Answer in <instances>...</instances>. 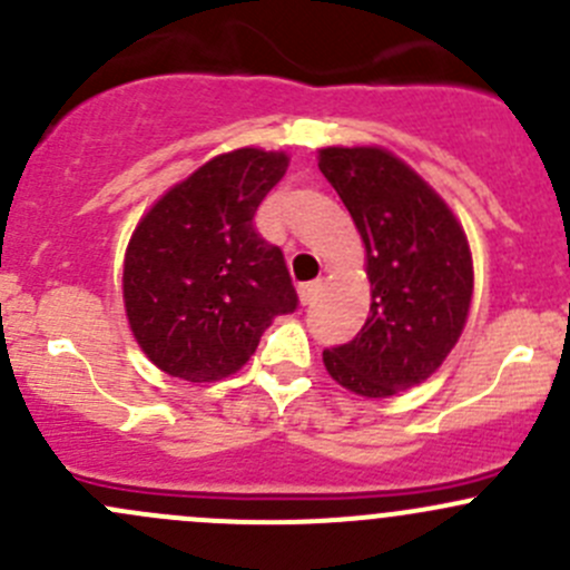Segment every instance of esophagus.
Segmentation results:
<instances>
[{"instance_id":"1","label":"esophagus","mask_w":570,"mask_h":570,"mask_svg":"<svg viewBox=\"0 0 570 570\" xmlns=\"http://www.w3.org/2000/svg\"><path fill=\"white\" fill-rule=\"evenodd\" d=\"M320 289H322V284H320V281H308V284H301V286H297V292H301V301H303V306H308V303H314V301H317Z\"/></svg>"}]
</instances>
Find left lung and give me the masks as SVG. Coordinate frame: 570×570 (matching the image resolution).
I'll return each instance as SVG.
<instances>
[{
    "label": "left lung",
    "instance_id": "obj_1",
    "mask_svg": "<svg viewBox=\"0 0 570 570\" xmlns=\"http://www.w3.org/2000/svg\"><path fill=\"white\" fill-rule=\"evenodd\" d=\"M320 170L366 248L370 317L322 353L338 386L381 400L428 381L461 338L474 267L463 226L441 195L377 146L322 148Z\"/></svg>",
    "mask_w": 570,
    "mask_h": 570
}]
</instances>
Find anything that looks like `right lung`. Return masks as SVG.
Returning <instances> with one entry per match:
<instances>
[{
  "label": "right lung",
  "instance_id": "1",
  "mask_svg": "<svg viewBox=\"0 0 570 570\" xmlns=\"http://www.w3.org/2000/svg\"><path fill=\"white\" fill-rule=\"evenodd\" d=\"M286 165L284 151L220 154L137 223L124 258L126 317L168 375L189 383L234 375L264 327L297 308L284 253L253 226Z\"/></svg>",
  "mask_w": 570,
  "mask_h": 570
}]
</instances>
